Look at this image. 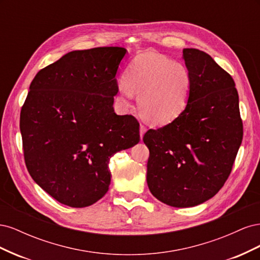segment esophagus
Listing matches in <instances>:
<instances>
[{
    "label": "esophagus",
    "instance_id": "1",
    "mask_svg": "<svg viewBox=\"0 0 260 260\" xmlns=\"http://www.w3.org/2000/svg\"><path fill=\"white\" fill-rule=\"evenodd\" d=\"M145 132H146V128L144 127L143 124H141V125H140V138H141V139L143 138V136H144V133H145Z\"/></svg>",
    "mask_w": 260,
    "mask_h": 260
}]
</instances>
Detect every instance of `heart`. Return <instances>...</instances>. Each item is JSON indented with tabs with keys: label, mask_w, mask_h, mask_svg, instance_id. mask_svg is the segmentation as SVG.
Instances as JSON below:
<instances>
[{
	"label": "heart",
	"mask_w": 260,
	"mask_h": 260,
	"mask_svg": "<svg viewBox=\"0 0 260 260\" xmlns=\"http://www.w3.org/2000/svg\"><path fill=\"white\" fill-rule=\"evenodd\" d=\"M192 82L190 70L182 62L145 51L130 61L118 92L125 108L132 107L137 94L144 119L154 125H164L177 119L185 109Z\"/></svg>",
	"instance_id": "heart-1"
}]
</instances>
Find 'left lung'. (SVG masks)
I'll use <instances>...</instances> for the list:
<instances>
[{
    "mask_svg": "<svg viewBox=\"0 0 260 260\" xmlns=\"http://www.w3.org/2000/svg\"><path fill=\"white\" fill-rule=\"evenodd\" d=\"M182 59L193 80L185 109L171 123L143 137L149 149V191L178 208L198 206L219 192L243 139L232 77L200 50L183 49Z\"/></svg>",
    "mask_w": 260,
    "mask_h": 260,
    "instance_id": "left-lung-1",
    "label": "left lung"
}]
</instances>
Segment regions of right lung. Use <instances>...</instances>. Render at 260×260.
<instances>
[{"mask_svg":"<svg viewBox=\"0 0 260 260\" xmlns=\"http://www.w3.org/2000/svg\"><path fill=\"white\" fill-rule=\"evenodd\" d=\"M125 54L118 46L69 52L30 84L20 113L26 166L64 205L82 208L103 198L111 157L139 143L136 118L117 115L113 106Z\"/></svg>","mask_w":260,"mask_h":260,"instance_id":"add662e5","label":"right lung"}]
</instances>
